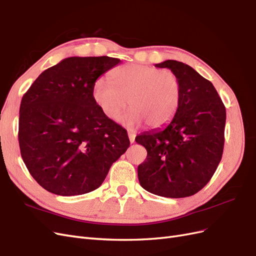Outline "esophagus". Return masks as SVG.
Segmentation results:
<instances>
[{
  "mask_svg": "<svg viewBox=\"0 0 256 256\" xmlns=\"http://www.w3.org/2000/svg\"><path fill=\"white\" fill-rule=\"evenodd\" d=\"M128 136H129V141L130 143H134L136 140V134L134 131H128Z\"/></svg>",
  "mask_w": 256,
  "mask_h": 256,
  "instance_id": "esophagus-1",
  "label": "esophagus"
}]
</instances>
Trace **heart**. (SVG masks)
Wrapping results in <instances>:
<instances>
[{
	"instance_id": "obj_1",
	"label": "heart",
	"mask_w": 256,
	"mask_h": 256,
	"mask_svg": "<svg viewBox=\"0 0 256 256\" xmlns=\"http://www.w3.org/2000/svg\"><path fill=\"white\" fill-rule=\"evenodd\" d=\"M95 104L108 118L118 120L128 104L132 108L122 118L128 127L144 120L160 128L173 118L180 102L182 85L170 70L140 64L113 69L110 80L97 79L92 88Z\"/></svg>"
}]
</instances>
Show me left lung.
Here are the masks:
<instances>
[{
  "label": "left lung",
  "instance_id": "obj_1",
  "mask_svg": "<svg viewBox=\"0 0 256 256\" xmlns=\"http://www.w3.org/2000/svg\"><path fill=\"white\" fill-rule=\"evenodd\" d=\"M182 85L173 120L162 129L136 138L147 157L138 166L142 187L152 194L180 198L203 189L218 168L224 146L226 111L210 81L182 62L168 60Z\"/></svg>",
  "mask_w": 256,
  "mask_h": 256
}]
</instances>
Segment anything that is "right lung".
I'll use <instances>...</instances> for the list:
<instances>
[{
	"instance_id": "add662e5",
	"label": "right lung",
	"mask_w": 256,
	"mask_h": 256,
	"mask_svg": "<svg viewBox=\"0 0 256 256\" xmlns=\"http://www.w3.org/2000/svg\"><path fill=\"white\" fill-rule=\"evenodd\" d=\"M120 62L67 58L46 69L23 95L21 157L44 189L63 196L95 190L127 150L126 130L108 118L92 96L94 82Z\"/></svg>"
}]
</instances>
